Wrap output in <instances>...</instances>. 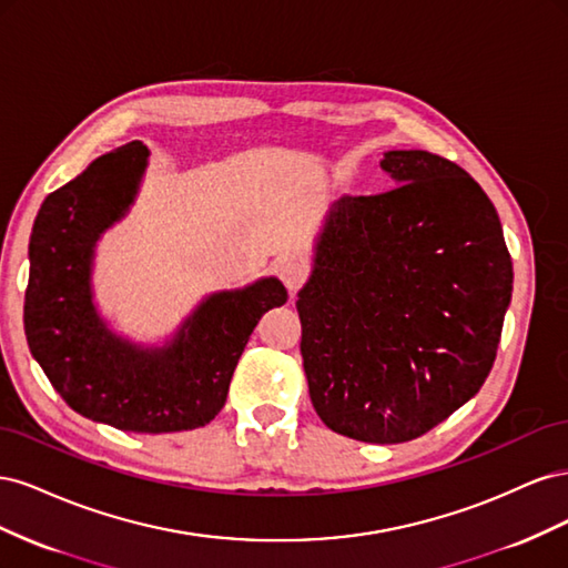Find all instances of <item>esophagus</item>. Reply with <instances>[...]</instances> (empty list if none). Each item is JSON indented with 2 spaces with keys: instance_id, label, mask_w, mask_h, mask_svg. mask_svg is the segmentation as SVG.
I'll return each instance as SVG.
<instances>
[{
  "instance_id": "1",
  "label": "esophagus",
  "mask_w": 568,
  "mask_h": 568,
  "mask_svg": "<svg viewBox=\"0 0 568 568\" xmlns=\"http://www.w3.org/2000/svg\"><path fill=\"white\" fill-rule=\"evenodd\" d=\"M280 280L288 288V294H296V291L305 284L307 280V267L298 261H284L280 265Z\"/></svg>"
}]
</instances>
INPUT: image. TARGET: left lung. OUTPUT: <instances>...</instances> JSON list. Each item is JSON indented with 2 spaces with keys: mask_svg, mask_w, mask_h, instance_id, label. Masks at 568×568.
<instances>
[{
  "mask_svg": "<svg viewBox=\"0 0 568 568\" xmlns=\"http://www.w3.org/2000/svg\"><path fill=\"white\" fill-rule=\"evenodd\" d=\"M384 194L338 199L301 288L303 369L332 432L405 443L484 386L511 298L500 217L436 153H384Z\"/></svg>",
  "mask_w": 568,
  "mask_h": 568,
  "instance_id": "8db88e82",
  "label": "left lung"
}]
</instances>
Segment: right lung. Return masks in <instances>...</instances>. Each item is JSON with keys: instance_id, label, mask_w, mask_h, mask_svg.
<instances>
[{"instance_id": "add662e5", "label": "right lung", "mask_w": 568, "mask_h": 568, "mask_svg": "<svg viewBox=\"0 0 568 568\" xmlns=\"http://www.w3.org/2000/svg\"><path fill=\"white\" fill-rule=\"evenodd\" d=\"M146 156L142 142H130L44 199L28 246L23 322L32 357L78 415L120 432H189L225 405L257 320L288 296L274 277L220 291L163 348L113 334L92 301L94 246L130 211Z\"/></svg>"}]
</instances>
